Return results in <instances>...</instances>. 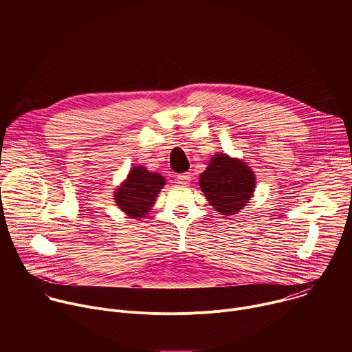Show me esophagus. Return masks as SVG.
<instances>
[{"instance_id":"34e87169","label":"esophagus","mask_w":352,"mask_h":352,"mask_svg":"<svg viewBox=\"0 0 352 352\" xmlns=\"http://www.w3.org/2000/svg\"><path fill=\"white\" fill-rule=\"evenodd\" d=\"M177 181L179 184H188L190 181V174L189 173H182V174H177Z\"/></svg>"}]
</instances>
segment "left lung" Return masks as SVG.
<instances>
[{
  "instance_id": "obj_1",
  "label": "left lung",
  "mask_w": 352,
  "mask_h": 352,
  "mask_svg": "<svg viewBox=\"0 0 352 352\" xmlns=\"http://www.w3.org/2000/svg\"><path fill=\"white\" fill-rule=\"evenodd\" d=\"M199 185L213 209L232 216L252 197L255 175L242 162L227 155H214L206 171L200 174Z\"/></svg>"
}]
</instances>
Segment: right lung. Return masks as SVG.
<instances>
[{
    "instance_id": "1",
    "label": "right lung",
    "mask_w": 352,
    "mask_h": 352,
    "mask_svg": "<svg viewBox=\"0 0 352 352\" xmlns=\"http://www.w3.org/2000/svg\"><path fill=\"white\" fill-rule=\"evenodd\" d=\"M164 184L160 174L150 173L144 167H135L116 192L117 206L133 219L146 217L144 214L155 205L156 196Z\"/></svg>"
}]
</instances>
